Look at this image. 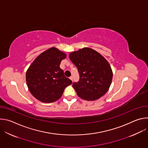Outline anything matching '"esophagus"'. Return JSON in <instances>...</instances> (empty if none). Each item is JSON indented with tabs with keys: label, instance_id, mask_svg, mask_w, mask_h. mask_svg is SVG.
Returning <instances> with one entry per match:
<instances>
[{
	"label": "esophagus",
	"instance_id": "1",
	"mask_svg": "<svg viewBox=\"0 0 148 148\" xmlns=\"http://www.w3.org/2000/svg\"><path fill=\"white\" fill-rule=\"evenodd\" d=\"M70 79L71 80H72V81H73V77H72V76L70 77Z\"/></svg>",
	"mask_w": 148,
	"mask_h": 148
}]
</instances>
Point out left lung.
Segmentation results:
<instances>
[{
    "instance_id": "8db88e82",
    "label": "left lung",
    "mask_w": 148,
    "mask_h": 148,
    "mask_svg": "<svg viewBox=\"0 0 148 148\" xmlns=\"http://www.w3.org/2000/svg\"><path fill=\"white\" fill-rule=\"evenodd\" d=\"M69 57L78 69L79 79L73 83V87L80 98L94 101L107 92L112 71L103 56L91 49L84 48L72 52Z\"/></svg>"
}]
</instances>
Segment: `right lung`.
<instances>
[{
    "mask_svg": "<svg viewBox=\"0 0 148 148\" xmlns=\"http://www.w3.org/2000/svg\"><path fill=\"white\" fill-rule=\"evenodd\" d=\"M66 54L52 47L40 54L26 72V82L31 94L43 102L58 99L72 81L66 77L60 68Z\"/></svg>",
    "mask_w": 148,
    "mask_h": 148,
    "instance_id": "1",
    "label": "right lung"
}]
</instances>
